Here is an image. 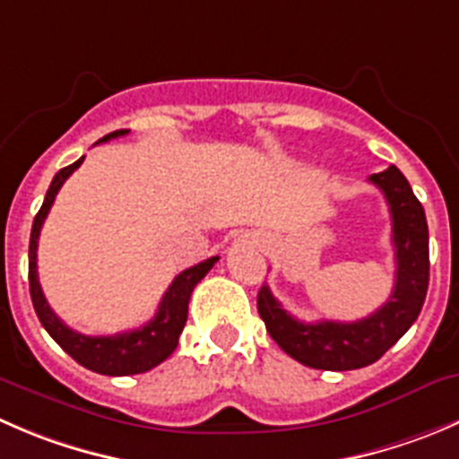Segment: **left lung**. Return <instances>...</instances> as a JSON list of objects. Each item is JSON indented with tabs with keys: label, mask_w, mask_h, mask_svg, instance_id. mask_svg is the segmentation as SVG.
<instances>
[{
	"label": "left lung",
	"mask_w": 459,
	"mask_h": 459,
	"mask_svg": "<svg viewBox=\"0 0 459 459\" xmlns=\"http://www.w3.org/2000/svg\"><path fill=\"white\" fill-rule=\"evenodd\" d=\"M384 193L393 217L394 289L368 318L354 323H302L282 309L269 287L257 293V311L266 332L298 363L316 370H357L379 361L420 316L429 291V224L424 206L399 168L370 177Z\"/></svg>",
	"instance_id": "1"
}]
</instances>
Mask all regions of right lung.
I'll return each mask as SVG.
<instances>
[{
    "instance_id": "obj_1",
    "label": "right lung",
    "mask_w": 459,
    "mask_h": 459,
    "mask_svg": "<svg viewBox=\"0 0 459 459\" xmlns=\"http://www.w3.org/2000/svg\"><path fill=\"white\" fill-rule=\"evenodd\" d=\"M130 130H117L111 134L102 136L100 141L118 139L126 136ZM98 141V143H100ZM84 157L71 166L62 168L56 177H53L51 186L47 190L42 208L38 211L33 220V229H30V242H29V287H30V300H33L35 314H38L42 327L51 333L53 341L69 354L74 361L87 370L98 372V375L107 377H127V375H141L159 363L166 361L172 352H175L177 342H179L181 332H184L186 318H188V302L193 296V289L202 282L204 275L212 269L220 257H208V260L199 262V264L190 266V269L181 271L168 291L163 293L159 309L150 323L143 327L132 329V332L114 333V336H84V333L75 332V329L66 327L56 311L48 307L47 298H44L42 287L38 280V239L39 230H42L44 220H47L48 211H51L53 202H56L57 190L62 188L71 172L80 168Z\"/></svg>"
}]
</instances>
